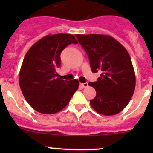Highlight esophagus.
I'll use <instances>...</instances> for the list:
<instances>
[{"instance_id":"obj_1","label":"esophagus","mask_w":153,"mask_h":153,"mask_svg":"<svg viewBox=\"0 0 153 153\" xmlns=\"http://www.w3.org/2000/svg\"><path fill=\"white\" fill-rule=\"evenodd\" d=\"M80 85L82 86V87L84 88V87H86V86H88V84L87 83H84V84H83V83H81Z\"/></svg>"}]
</instances>
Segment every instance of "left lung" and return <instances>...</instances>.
<instances>
[{"label": "left lung", "instance_id": "left-lung-1", "mask_svg": "<svg viewBox=\"0 0 153 153\" xmlns=\"http://www.w3.org/2000/svg\"><path fill=\"white\" fill-rule=\"evenodd\" d=\"M89 58L92 72H101L96 82L92 107L99 114L114 115L129 104L135 87V75L130 56L124 46L109 35H76Z\"/></svg>", "mask_w": 153, "mask_h": 153}]
</instances>
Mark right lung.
<instances>
[{
    "instance_id": "1",
    "label": "right lung",
    "mask_w": 153,
    "mask_h": 153,
    "mask_svg": "<svg viewBox=\"0 0 153 153\" xmlns=\"http://www.w3.org/2000/svg\"><path fill=\"white\" fill-rule=\"evenodd\" d=\"M72 43L78 41L70 34L48 35L34 44L24 57L20 87L29 105L40 113L51 115L62 110L78 89V80L64 81L56 72L61 66V52Z\"/></svg>"
}]
</instances>
